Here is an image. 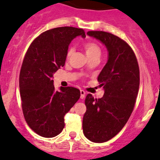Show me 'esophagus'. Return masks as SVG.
<instances>
[{
    "instance_id": "34e87169",
    "label": "esophagus",
    "mask_w": 160,
    "mask_h": 160,
    "mask_svg": "<svg viewBox=\"0 0 160 160\" xmlns=\"http://www.w3.org/2000/svg\"><path fill=\"white\" fill-rule=\"evenodd\" d=\"M86 96V92L84 90H80V98L83 99Z\"/></svg>"
}]
</instances>
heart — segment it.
I'll use <instances>...</instances> for the list:
<instances>
[{"label": "heart", "instance_id": "b5f03b06", "mask_svg": "<svg viewBox=\"0 0 160 160\" xmlns=\"http://www.w3.org/2000/svg\"><path fill=\"white\" fill-rule=\"evenodd\" d=\"M84 49H85L86 56L89 58H91L92 57H94L96 56H100L101 55V49L99 46L95 42H87V43H84L83 45ZM74 52V48L73 47H70L67 52L68 58L72 55Z\"/></svg>", "mask_w": 160, "mask_h": 160}]
</instances>
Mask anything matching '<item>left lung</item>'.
<instances>
[{
    "mask_svg": "<svg viewBox=\"0 0 160 160\" xmlns=\"http://www.w3.org/2000/svg\"><path fill=\"white\" fill-rule=\"evenodd\" d=\"M87 34L102 42L108 52L107 63L98 77L104 95L97 99L87 95L82 119L86 138L102 143L120 132L132 113L140 84L139 67L133 50L123 40L102 31Z\"/></svg>",
    "mask_w": 160,
    "mask_h": 160,
    "instance_id": "1",
    "label": "left lung"
}]
</instances>
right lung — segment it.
<instances>
[{
	"label": "right lung",
	"instance_id": "right-lung-1",
	"mask_svg": "<svg viewBox=\"0 0 160 160\" xmlns=\"http://www.w3.org/2000/svg\"><path fill=\"white\" fill-rule=\"evenodd\" d=\"M86 38L82 28L59 27L38 36L28 49L19 74V91L25 121L34 132L52 138L65 127L64 117L80 98L74 87L56 91L53 74L65 65L68 46L76 37Z\"/></svg>",
	"mask_w": 160,
	"mask_h": 160
}]
</instances>
